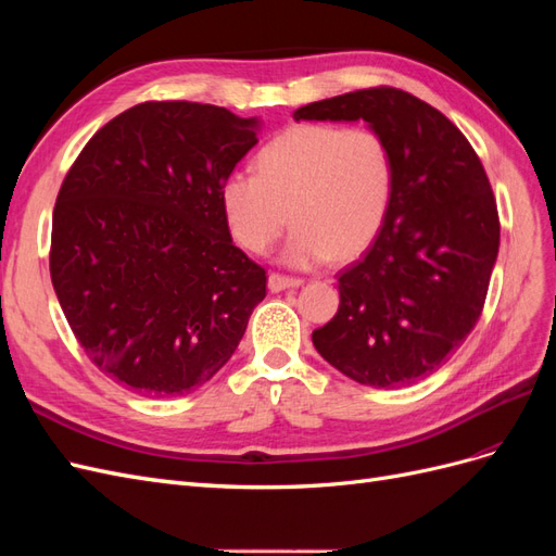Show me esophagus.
<instances>
[{"label": "esophagus", "instance_id": "1", "mask_svg": "<svg viewBox=\"0 0 556 556\" xmlns=\"http://www.w3.org/2000/svg\"><path fill=\"white\" fill-rule=\"evenodd\" d=\"M301 282H304V280L282 276V274H271V276H268V290H271V292H282V290H290V288H299Z\"/></svg>", "mask_w": 556, "mask_h": 556}]
</instances>
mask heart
<instances>
[{
    "label": "heart",
    "instance_id": "heart-1",
    "mask_svg": "<svg viewBox=\"0 0 556 556\" xmlns=\"http://www.w3.org/2000/svg\"><path fill=\"white\" fill-rule=\"evenodd\" d=\"M394 197L390 143L371 127L301 123L282 129L257 155V174L231 172L220 204L231 237L264 255L288 229L282 257L315 266L352 260L374 243Z\"/></svg>",
    "mask_w": 556,
    "mask_h": 556
}]
</instances>
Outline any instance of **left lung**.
Instances as JSON below:
<instances>
[{
	"label": "left lung",
	"instance_id": "left-lung-1",
	"mask_svg": "<svg viewBox=\"0 0 556 556\" xmlns=\"http://www.w3.org/2000/svg\"><path fill=\"white\" fill-rule=\"evenodd\" d=\"M294 121H366L394 157V197L374 245L339 271L341 304L313 345L362 384L429 376L476 327L498 255V208L459 127L422 99L378 86L294 111Z\"/></svg>",
	"mask_w": 556,
	"mask_h": 556
}]
</instances>
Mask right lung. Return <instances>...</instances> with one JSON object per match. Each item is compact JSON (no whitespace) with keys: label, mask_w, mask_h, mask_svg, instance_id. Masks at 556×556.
<instances>
[{"label":"right lung","mask_w":556,"mask_h":556,"mask_svg":"<svg viewBox=\"0 0 556 556\" xmlns=\"http://www.w3.org/2000/svg\"><path fill=\"white\" fill-rule=\"evenodd\" d=\"M255 125L213 104L143 102L99 129L62 180L50 280L92 364L141 396L208 382L266 296L220 204Z\"/></svg>","instance_id":"right-lung-1"}]
</instances>
